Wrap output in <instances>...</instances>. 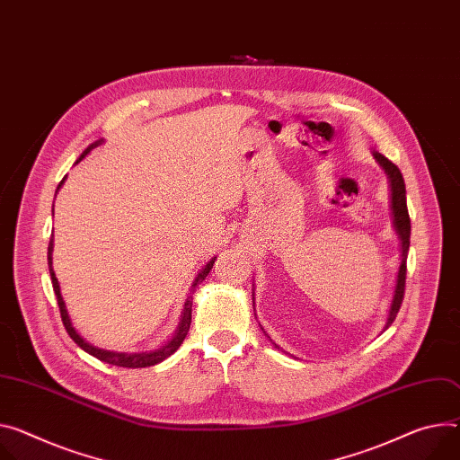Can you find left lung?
I'll return each mask as SVG.
<instances>
[{"mask_svg":"<svg viewBox=\"0 0 460 460\" xmlns=\"http://www.w3.org/2000/svg\"><path fill=\"white\" fill-rule=\"evenodd\" d=\"M376 161L380 163L382 169L387 172L389 181H391V208H393V224L394 229L402 240V264L398 270V279H396V289L393 296V303H391V310H389V317L385 323V328L391 326V323L396 319V314L402 306L403 301V291H405V273H407V252H409V238H411V220H409V213H407V199H405V183H403V176L400 172L398 166L394 163H391L385 155H382L380 152H372ZM255 305V303H253Z\"/></svg>","mask_w":460,"mask_h":460,"instance_id":"obj_1","label":"left lung"}]
</instances>
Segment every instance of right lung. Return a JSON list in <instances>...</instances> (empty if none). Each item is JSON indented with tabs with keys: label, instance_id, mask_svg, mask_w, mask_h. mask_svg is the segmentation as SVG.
Returning <instances> with one entry per match:
<instances>
[{
	"label": "right lung",
	"instance_id": "obj_1",
	"mask_svg": "<svg viewBox=\"0 0 460 460\" xmlns=\"http://www.w3.org/2000/svg\"><path fill=\"white\" fill-rule=\"evenodd\" d=\"M101 143H102V139H99V141H95L93 145H90L84 152H82V155L76 159V163H78L82 157H84V155H88V154H90V150H93V148H95V146H99ZM64 180H66V178H64ZM64 180L58 183V189L62 187ZM51 253H53V240L49 242V247H48V264H49V273H51L53 289H55L57 301H58V308H60L62 323H64V326H66V330H67V333H69V338H71V340H73V341H75L82 350L88 352V354H92L93 358H97V359H101V361H104V363H110V365L127 367V368H143V367H152V365L161 363L163 359H166L169 356H172V354L180 349V345L183 343V340H185V336H187V332H189V328H190V319H192V296H189V297H187V301H185V306H183V312H181V321H180L178 330L174 332V336H172L169 341H166L163 347H159V349H155V350H148V352H134V354H128V352H110V350H104V349H97V347L90 345L86 340H82V338L78 336V332L73 328L71 319H69V315H67L66 303H64L62 294H60L58 279H57V275H55V271H53V257H51ZM215 261H217V257H215L213 261H208V262H207V266L198 273V277H196V279H194V282H192V291H194V288H196L201 280H205V277L208 275V271L213 270Z\"/></svg>",
	"mask_w": 460,
	"mask_h": 460
}]
</instances>
